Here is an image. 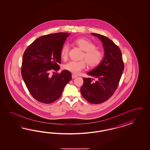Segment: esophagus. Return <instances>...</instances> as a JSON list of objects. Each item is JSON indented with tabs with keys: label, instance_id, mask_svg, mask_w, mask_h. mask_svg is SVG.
I'll use <instances>...</instances> for the list:
<instances>
[{
	"label": "esophagus",
	"instance_id": "34e87169",
	"mask_svg": "<svg viewBox=\"0 0 150 150\" xmlns=\"http://www.w3.org/2000/svg\"><path fill=\"white\" fill-rule=\"evenodd\" d=\"M77 76L76 75H75V74H73L72 75V78L73 79H75V78H76V77H77Z\"/></svg>",
	"mask_w": 150,
	"mask_h": 150
}]
</instances>
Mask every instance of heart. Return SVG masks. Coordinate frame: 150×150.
I'll return each mask as SVG.
<instances>
[{
	"label": "heart",
	"mask_w": 150,
	"mask_h": 150,
	"mask_svg": "<svg viewBox=\"0 0 150 150\" xmlns=\"http://www.w3.org/2000/svg\"><path fill=\"white\" fill-rule=\"evenodd\" d=\"M74 43L84 51L82 58L85 59L80 61H70L64 64L63 68L73 74H77L86 67V62L91 67L98 65L103 57V53L96 48V45L91 41L85 38H78L74 41ZM69 47L68 44H64L60 50L61 58L64 60L67 59L69 54Z\"/></svg>",
	"instance_id": "b5f03b06"
}]
</instances>
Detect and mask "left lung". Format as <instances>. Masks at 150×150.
I'll use <instances>...</instances> for the list:
<instances>
[{"mask_svg":"<svg viewBox=\"0 0 150 150\" xmlns=\"http://www.w3.org/2000/svg\"><path fill=\"white\" fill-rule=\"evenodd\" d=\"M102 41L105 51L100 65L87 73L92 78H83L80 91L82 97L92 104H100L108 100L118 87L124 65L121 50L109 38L92 33ZM94 79H96L94 81Z\"/></svg>","mask_w":150,"mask_h":150,"instance_id":"1","label":"left lung"}]
</instances>
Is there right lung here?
<instances>
[{
	"mask_svg": "<svg viewBox=\"0 0 150 150\" xmlns=\"http://www.w3.org/2000/svg\"><path fill=\"white\" fill-rule=\"evenodd\" d=\"M70 33L59 32L40 37L29 45L23 55L21 75L28 90L37 100L50 104L61 96L71 80L66 70L52 76L51 70H59L60 50Z\"/></svg>",
	"mask_w": 150,
	"mask_h": 150,
	"instance_id": "1",
	"label": "right lung"
}]
</instances>
